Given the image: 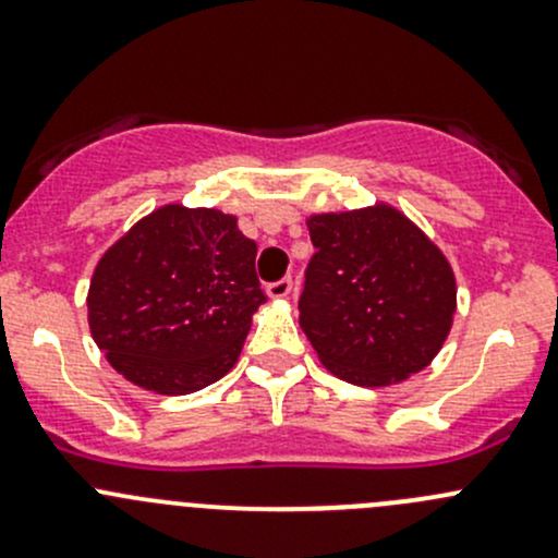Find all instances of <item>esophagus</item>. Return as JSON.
I'll use <instances>...</instances> for the list:
<instances>
[{"instance_id":"34e87169","label":"esophagus","mask_w":558,"mask_h":558,"mask_svg":"<svg viewBox=\"0 0 558 558\" xmlns=\"http://www.w3.org/2000/svg\"><path fill=\"white\" fill-rule=\"evenodd\" d=\"M291 289H294V280H291V278L272 280V283L267 286L269 296H275V300H283V296H289V294H291Z\"/></svg>"}]
</instances>
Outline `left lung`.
Instances as JSON below:
<instances>
[{
    "instance_id": "obj_1",
    "label": "left lung",
    "mask_w": 558,
    "mask_h": 558,
    "mask_svg": "<svg viewBox=\"0 0 558 558\" xmlns=\"http://www.w3.org/2000/svg\"><path fill=\"white\" fill-rule=\"evenodd\" d=\"M315 253L305 267L300 324L329 373L388 386L418 373L451 331V264L402 213H326L307 221Z\"/></svg>"
}]
</instances>
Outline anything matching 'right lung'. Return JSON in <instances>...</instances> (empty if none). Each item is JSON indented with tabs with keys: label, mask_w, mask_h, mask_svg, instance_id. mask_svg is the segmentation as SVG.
<instances>
[{
	"label": "right lung",
	"mask_w": 558,
	"mask_h": 558,
	"mask_svg": "<svg viewBox=\"0 0 558 558\" xmlns=\"http://www.w3.org/2000/svg\"><path fill=\"white\" fill-rule=\"evenodd\" d=\"M264 302L256 243L238 218L167 205L97 264L88 326L126 380L156 393H191L234 367Z\"/></svg>",
	"instance_id": "obj_1"
}]
</instances>
